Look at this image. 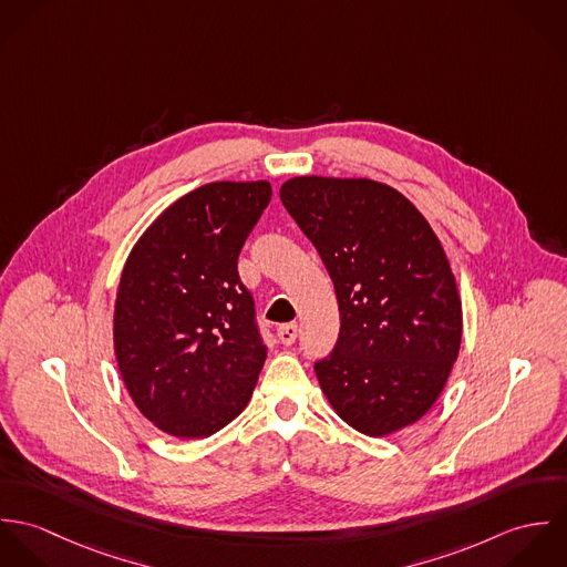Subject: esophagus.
Here are the masks:
<instances>
[{
  "label": "esophagus",
  "instance_id": "esophagus-1",
  "mask_svg": "<svg viewBox=\"0 0 567 567\" xmlns=\"http://www.w3.org/2000/svg\"><path fill=\"white\" fill-rule=\"evenodd\" d=\"M277 336H279V340L284 342V344H292L295 340H297V336H299V324L297 323H286L281 324L279 329H277Z\"/></svg>",
  "mask_w": 567,
  "mask_h": 567
}]
</instances>
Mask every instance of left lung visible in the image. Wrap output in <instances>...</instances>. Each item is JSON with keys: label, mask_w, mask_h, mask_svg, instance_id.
<instances>
[{"label": "left lung", "mask_w": 567, "mask_h": 567, "mask_svg": "<svg viewBox=\"0 0 567 567\" xmlns=\"http://www.w3.org/2000/svg\"><path fill=\"white\" fill-rule=\"evenodd\" d=\"M279 196L317 246L338 299V340L315 362L329 404L369 436L419 421L441 395L463 333L439 238L378 181L299 176Z\"/></svg>", "instance_id": "1"}]
</instances>
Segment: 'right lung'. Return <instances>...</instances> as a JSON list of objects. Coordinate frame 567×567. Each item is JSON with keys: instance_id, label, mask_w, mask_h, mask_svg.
<instances>
[{"instance_id": "1", "label": "right lung", "mask_w": 567, "mask_h": 567, "mask_svg": "<svg viewBox=\"0 0 567 567\" xmlns=\"http://www.w3.org/2000/svg\"><path fill=\"white\" fill-rule=\"evenodd\" d=\"M270 183H209L172 207L124 266L113 340L135 405L178 439L212 436L248 404L266 360L238 272Z\"/></svg>"}]
</instances>
